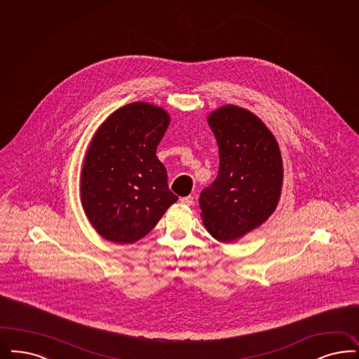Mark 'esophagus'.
I'll use <instances>...</instances> for the list:
<instances>
[{
  "instance_id": "1",
  "label": "esophagus",
  "mask_w": 359,
  "mask_h": 359,
  "mask_svg": "<svg viewBox=\"0 0 359 359\" xmlns=\"http://www.w3.org/2000/svg\"><path fill=\"white\" fill-rule=\"evenodd\" d=\"M181 202H182L184 205H187V206H191V205L194 203V197H193V196H187V197H182V198H181Z\"/></svg>"
}]
</instances>
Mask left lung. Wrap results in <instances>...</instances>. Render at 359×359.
Wrapping results in <instances>:
<instances>
[{
  "instance_id": "obj_1",
  "label": "left lung",
  "mask_w": 359,
  "mask_h": 359,
  "mask_svg": "<svg viewBox=\"0 0 359 359\" xmlns=\"http://www.w3.org/2000/svg\"><path fill=\"white\" fill-rule=\"evenodd\" d=\"M208 123L219 151L218 175L199 196L206 230L233 242L262 225L278 205L283 165L278 142L252 111L225 105Z\"/></svg>"
}]
</instances>
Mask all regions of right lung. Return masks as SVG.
Here are the masks:
<instances>
[{
	"instance_id": "obj_1",
	"label": "right lung",
	"mask_w": 359,
	"mask_h": 359,
	"mask_svg": "<svg viewBox=\"0 0 359 359\" xmlns=\"http://www.w3.org/2000/svg\"><path fill=\"white\" fill-rule=\"evenodd\" d=\"M169 123L162 107L132 102L94 133L81 172V203L102 238L120 245L144 238L178 199L156 156Z\"/></svg>"
}]
</instances>
